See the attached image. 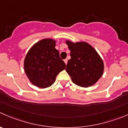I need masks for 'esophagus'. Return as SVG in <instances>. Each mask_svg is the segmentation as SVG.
<instances>
[{
    "label": "esophagus",
    "instance_id": "esophagus-1",
    "mask_svg": "<svg viewBox=\"0 0 128 128\" xmlns=\"http://www.w3.org/2000/svg\"><path fill=\"white\" fill-rule=\"evenodd\" d=\"M64 62H65V64H67V63H68V59H64Z\"/></svg>",
    "mask_w": 128,
    "mask_h": 128
}]
</instances>
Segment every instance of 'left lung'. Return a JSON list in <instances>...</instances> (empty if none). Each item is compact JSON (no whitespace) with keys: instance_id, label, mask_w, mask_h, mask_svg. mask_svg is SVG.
<instances>
[{"instance_id":"1","label":"left lung","mask_w":128,"mask_h":128,"mask_svg":"<svg viewBox=\"0 0 128 128\" xmlns=\"http://www.w3.org/2000/svg\"><path fill=\"white\" fill-rule=\"evenodd\" d=\"M70 49V59L66 70L74 84L88 88L95 84L102 76L104 70L102 60L95 49L86 42L67 40Z\"/></svg>"}]
</instances>
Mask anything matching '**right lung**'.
Segmentation results:
<instances>
[{"label": "right lung", "instance_id": "obj_1", "mask_svg": "<svg viewBox=\"0 0 128 128\" xmlns=\"http://www.w3.org/2000/svg\"><path fill=\"white\" fill-rule=\"evenodd\" d=\"M53 39L40 40L31 48L24 60V69L30 81L40 88L50 86L57 75L66 68Z\"/></svg>", "mask_w": 128, "mask_h": 128}]
</instances>
